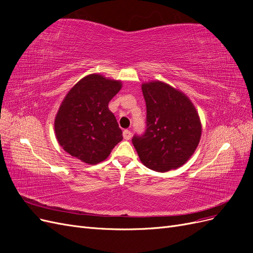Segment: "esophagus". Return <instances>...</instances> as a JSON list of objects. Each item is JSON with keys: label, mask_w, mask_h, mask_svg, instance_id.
<instances>
[{"label": "esophagus", "mask_w": 253, "mask_h": 253, "mask_svg": "<svg viewBox=\"0 0 253 253\" xmlns=\"http://www.w3.org/2000/svg\"><path fill=\"white\" fill-rule=\"evenodd\" d=\"M122 135H124V138L126 140H128L132 137V132L128 131V129H125L124 133H122Z\"/></svg>", "instance_id": "34e87169"}]
</instances>
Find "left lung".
Segmentation results:
<instances>
[{
  "label": "left lung",
  "instance_id": "left-lung-1",
  "mask_svg": "<svg viewBox=\"0 0 253 253\" xmlns=\"http://www.w3.org/2000/svg\"><path fill=\"white\" fill-rule=\"evenodd\" d=\"M147 106L145 131L132 142L141 163L149 169H177L192 156L202 135L194 105L181 91L162 81L143 83Z\"/></svg>",
  "mask_w": 253,
  "mask_h": 253
}]
</instances>
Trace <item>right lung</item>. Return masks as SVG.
Returning a JSON list of instances; mask_svg holds the SVG:
<instances>
[{"label": "right lung", "instance_id": "add662e5", "mask_svg": "<svg viewBox=\"0 0 253 253\" xmlns=\"http://www.w3.org/2000/svg\"><path fill=\"white\" fill-rule=\"evenodd\" d=\"M120 88V81L91 74L68 91L55 119L57 139L68 154L95 165L122 140L116 117L109 110Z\"/></svg>", "mask_w": 253, "mask_h": 253}]
</instances>
